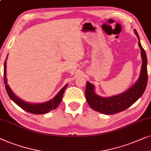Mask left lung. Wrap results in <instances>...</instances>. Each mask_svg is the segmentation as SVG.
<instances>
[{
  "instance_id": "left-lung-1",
  "label": "left lung",
  "mask_w": 151,
  "mask_h": 151,
  "mask_svg": "<svg viewBox=\"0 0 151 151\" xmlns=\"http://www.w3.org/2000/svg\"><path fill=\"white\" fill-rule=\"evenodd\" d=\"M137 37L139 47L141 50L142 65L139 77L137 81L129 89L117 95L109 97L99 96L94 91V86L87 81L86 88V99L92 109L104 114H114L124 111L137 101L145 91L148 81L147 58L145 50L140 43L137 32L134 29Z\"/></svg>"
}]
</instances>
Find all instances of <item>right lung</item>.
<instances>
[{
	"label": "right lung",
	"mask_w": 151,
	"mask_h": 151,
	"mask_svg": "<svg viewBox=\"0 0 151 151\" xmlns=\"http://www.w3.org/2000/svg\"><path fill=\"white\" fill-rule=\"evenodd\" d=\"M7 59V57L6 58V60ZM6 60L5 63H4V82H5V88L8 95H9L10 99L12 100L16 104H17L19 107H21L22 109L25 110V111L35 114L47 113L48 112L51 111L52 110L56 109L59 106L62 100V98H63L64 92H65L66 88L68 87V83L58 92V94L53 99L50 100V101L41 104H33L26 102L18 97L17 95H15V94L10 88L9 86L7 85V77H6Z\"/></svg>",
	"instance_id": "obj_1"
}]
</instances>
